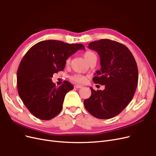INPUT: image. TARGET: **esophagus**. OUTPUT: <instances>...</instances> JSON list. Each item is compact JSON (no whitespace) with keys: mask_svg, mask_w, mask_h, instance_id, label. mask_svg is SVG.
I'll use <instances>...</instances> for the list:
<instances>
[{"mask_svg":"<svg viewBox=\"0 0 156 156\" xmlns=\"http://www.w3.org/2000/svg\"><path fill=\"white\" fill-rule=\"evenodd\" d=\"M74 87L75 88H81L83 87L82 85H79V84H75V85H74Z\"/></svg>","mask_w":156,"mask_h":156,"instance_id":"1","label":"esophagus"}]
</instances>
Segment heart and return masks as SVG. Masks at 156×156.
<instances>
[{"label": "heart", "mask_w": 156, "mask_h": 156, "mask_svg": "<svg viewBox=\"0 0 156 156\" xmlns=\"http://www.w3.org/2000/svg\"><path fill=\"white\" fill-rule=\"evenodd\" d=\"M83 56L84 58L87 60V62L90 64L92 60L97 59V56L96 53L94 51L90 50H87L84 52ZM70 62V59L68 58L66 60V64H69ZM71 79L75 83H84L87 81V77L85 75H83L81 74H75L71 77Z\"/></svg>", "instance_id": "obj_1"}]
</instances>
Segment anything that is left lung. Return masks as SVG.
<instances>
[{"label": "left lung", "mask_w": 156, "mask_h": 156, "mask_svg": "<svg viewBox=\"0 0 156 156\" xmlns=\"http://www.w3.org/2000/svg\"><path fill=\"white\" fill-rule=\"evenodd\" d=\"M88 48L100 57L101 70L93 81L105 87L96 91L90 87L91 96L84 105L94 117L109 119L119 115L133 99L138 83L137 65L129 49L116 41L102 39L90 42Z\"/></svg>", "instance_id": "left-lung-1"}]
</instances>
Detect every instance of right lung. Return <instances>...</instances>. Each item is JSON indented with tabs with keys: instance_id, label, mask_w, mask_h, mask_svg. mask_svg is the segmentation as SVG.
I'll list each match as a JSON object with an SVG mask.
<instances>
[{
	"instance_id": "add662e5",
	"label": "right lung",
	"mask_w": 156,
	"mask_h": 156,
	"mask_svg": "<svg viewBox=\"0 0 156 156\" xmlns=\"http://www.w3.org/2000/svg\"><path fill=\"white\" fill-rule=\"evenodd\" d=\"M81 49H84L83 44L50 40L33 45L23 56L17 73L19 96L37 119L51 120L62 110L66 94L73 86L66 81L56 87L51 78L63 71L69 56Z\"/></svg>"
}]
</instances>
